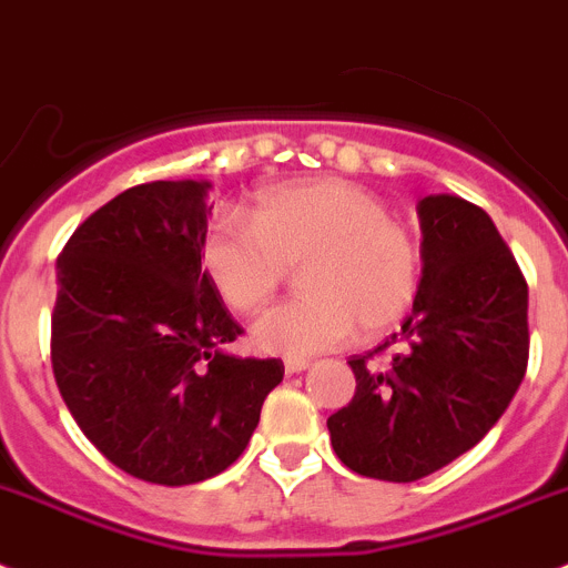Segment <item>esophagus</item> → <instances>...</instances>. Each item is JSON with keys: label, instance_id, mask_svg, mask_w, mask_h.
<instances>
[{"label": "esophagus", "instance_id": "obj_1", "mask_svg": "<svg viewBox=\"0 0 568 568\" xmlns=\"http://www.w3.org/2000/svg\"><path fill=\"white\" fill-rule=\"evenodd\" d=\"M308 367V359H285V373H303Z\"/></svg>", "mask_w": 568, "mask_h": 568}]
</instances>
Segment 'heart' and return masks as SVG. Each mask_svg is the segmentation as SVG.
Returning a JSON list of instances; mask_svg holds the SVG:
<instances>
[{
    "mask_svg": "<svg viewBox=\"0 0 568 568\" xmlns=\"http://www.w3.org/2000/svg\"><path fill=\"white\" fill-rule=\"evenodd\" d=\"M305 263L308 296L272 308L252 328L263 354L305 359L365 331L385 334L405 320L422 288V248L393 221L385 201L339 178L285 181L260 189L252 221L212 217L201 265L223 303L257 314L283 285L288 265Z\"/></svg>",
    "mask_w": 568,
    "mask_h": 568,
    "instance_id": "b5f03b06",
    "label": "heart"
}]
</instances>
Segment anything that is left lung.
<instances>
[{
  "label": "left lung",
  "mask_w": 568,
  "mask_h": 568,
  "mask_svg": "<svg viewBox=\"0 0 568 568\" xmlns=\"http://www.w3.org/2000/svg\"><path fill=\"white\" fill-rule=\"evenodd\" d=\"M422 288L402 331L347 362L351 405L328 418L345 467L410 484L456 462L504 416L529 359V288L489 214L456 195L418 203ZM392 351L387 366L373 363Z\"/></svg>",
  "instance_id": "left-lung-1"
}]
</instances>
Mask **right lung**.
<instances>
[{"instance_id": "1", "label": "right lung", "mask_w": 568, "mask_h": 568, "mask_svg": "<svg viewBox=\"0 0 568 568\" xmlns=\"http://www.w3.org/2000/svg\"><path fill=\"white\" fill-rule=\"evenodd\" d=\"M209 181L132 186L55 263L50 359L61 398L124 473L186 487L240 458L280 359L226 354L243 334L201 268Z\"/></svg>"}]
</instances>
